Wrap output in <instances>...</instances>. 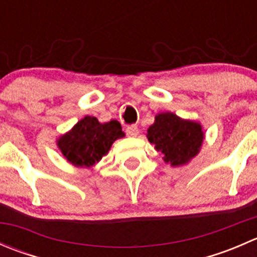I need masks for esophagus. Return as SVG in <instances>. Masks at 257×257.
Here are the masks:
<instances>
[{
	"label": "esophagus",
	"mask_w": 257,
	"mask_h": 257,
	"mask_svg": "<svg viewBox=\"0 0 257 257\" xmlns=\"http://www.w3.org/2000/svg\"><path fill=\"white\" fill-rule=\"evenodd\" d=\"M125 133L128 137H137L139 133V129L137 125H128L125 128Z\"/></svg>",
	"instance_id": "obj_1"
}]
</instances>
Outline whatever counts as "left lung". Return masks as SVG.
<instances>
[{
	"label": "left lung",
	"mask_w": 257,
	"mask_h": 257,
	"mask_svg": "<svg viewBox=\"0 0 257 257\" xmlns=\"http://www.w3.org/2000/svg\"><path fill=\"white\" fill-rule=\"evenodd\" d=\"M148 141L164 154L172 165H183L199 153L204 134L199 123L183 120L173 113L155 116V123L148 129Z\"/></svg>",
	"instance_id": "8db88e82"
}]
</instances>
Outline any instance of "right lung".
<instances>
[{
	"label": "right lung",
	"instance_id": "obj_1",
	"mask_svg": "<svg viewBox=\"0 0 257 257\" xmlns=\"http://www.w3.org/2000/svg\"><path fill=\"white\" fill-rule=\"evenodd\" d=\"M124 133L119 121L100 124L94 116H84L58 141L62 154L76 167H92L102 159L114 141Z\"/></svg>",
	"mask_w": 257,
	"mask_h": 257
}]
</instances>
